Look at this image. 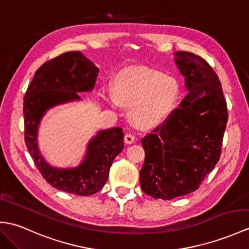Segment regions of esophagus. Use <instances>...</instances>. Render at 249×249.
I'll return each mask as SVG.
<instances>
[{
    "label": "esophagus",
    "instance_id": "1",
    "mask_svg": "<svg viewBox=\"0 0 249 249\" xmlns=\"http://www.w3.org/2000/svg\"><path fill=\"white\" fill-rule=\"evenodd\" d=\"M124 140H125V143L126 144H131L135 142V136L130 134V132H127V134L125 135L124 137Z\"/></svg>",
    "mask_w": 249,
    "mask_h": 249
}]
</instances>
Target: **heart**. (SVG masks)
<instances>
[{"label": "heart", "instance_id": "1", "mask_svg": "<svg viewBox=\"0 0 249 249\" xmlns=\"http://www.w3.org/2000/svg\"><path fill=\"white\" fill-rule=\"evenodd\" d=\"M176 80L157 70L138 67L120 74L114 90H108V100L113 106L129 105V115L140 125L159 122L171 111L177 100Z\"/></svg>", "mask_w": 249, "mask_h": 249}]
</instances>
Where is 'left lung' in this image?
<instances>
[{
    "instance_id": "left-lung-1",
    "label": "left lung",
    "mask_w": 249,
    "mask_h": 249,
    "mask_svg": "<svg viewBox=\"0 0 249 249\" xmlns=\"http://www.w3.org/2000/svg\"><path fill=\"white\" fill-rule=\"evenodd\" d=\"M189 93L162 124L141 139L143 192L170 200L196 191L222 154L227 103L213 68L200 56L177 52Z\"/></svg>"
}]
</instances>
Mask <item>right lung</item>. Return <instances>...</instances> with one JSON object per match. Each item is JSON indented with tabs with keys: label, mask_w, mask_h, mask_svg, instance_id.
I'll list each match as a JSON object with an SVG mask.
<instances>
[{
	"label": "right lung",
	"mask_w": 249,
	"mask_h": 249,
	"mask_svg": "<svg viewBox=\"0 0 249 249\" xmlns=\"http://www.w3.org/2000/svg\"><path fill=\"white\" fill-rule=\"evenodd\" d=\"M98 69L82 53L68 52L44 62L35 72L23 102L24 139L28 153L52 187L67 193L88 196L106 183L114 158L123 151L121 127L102 130L88 144L86 158L75 169H54L44 162L37 146V129L43 113L57 104L79 100L77 92L91 91Z\"/></svg>",
	"instance_id": "obj_1"
}]
</instances>
